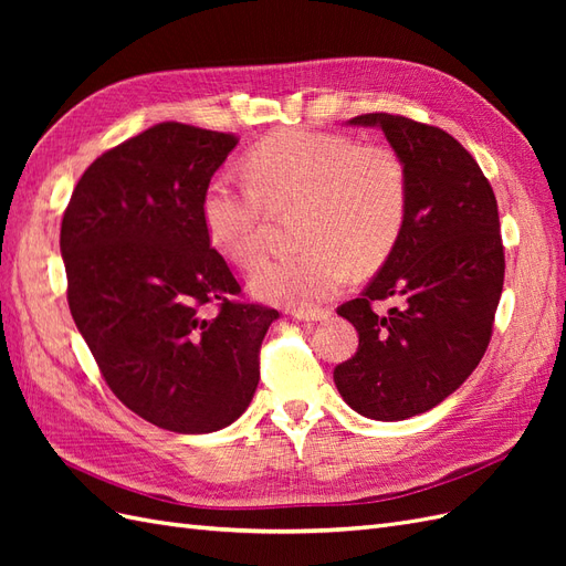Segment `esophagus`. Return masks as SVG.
Returning a JSON list of instances; mask_svg holds the SVG:
<instances>
[{
  "instance_id": "obj_1",
  "label": "esophagus",
  "mask_w": 566,
  "mask_h": 566,
  "mask_svg": "<svg viewBox=\"0 0 566 566\" xmlns=\"http://www.w3.org/2000/svg\"><path fill=\"white\" fill-rule=\"evenodd\" d=\"M295 316L306 323H318V321H328L331 312L328 310H295Z\"/></svg>"
}]
</instances>
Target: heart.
<instances>
[{
    "mask_svg": "<svg viewBox=\"0 0 566 566\" xmlns=\"http://www.w3.org/2000/svg\"><path fill=\"white\" fill-rule=\"evenodd\" d=\"M248 179H212L200 219L210 245L231 264L248 266L262 252L269 210H306L302 248L310 252L266 260L250 273V287L271 302L304 306L335 297L349 266L378 269L403 229L408 177L389 146L285 132L252 153Z\"/></svg>",
    "mask_w": 566,
    "mask_h": 566,
    "instance_id": "heart-1",
    "label": "heart"
}]
</instances>
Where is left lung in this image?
I'll list each match as a JSON object with an SVG mask.
<instances>
[{"label":"left lung","mask_w":566,"mask_h":566,"mask_svg":"<svg viewBox=\"0 0 566 566\" xmlns=\"http://www.w3.org/2000/svg\"><path fill=\"white\" fill-rule=\"evenodd\" d=\"M347 125L387 136L406 167L408 210L378 276L337 306L358 349L333 380L358 416L394 422L439 406L482 361L505 276L499 202L476 160L443 129L389 113ZM389 296L402 306L378 317L369 304Z\"/></svg>","instance_id":"obj_1"}]
</instances>
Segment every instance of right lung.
Here are the masks:
<instances>
[{
	"label": "right lung",
	"instance_id": "add662e5",
	"mask_svg": "<svg viewBox=\"0 0 566 566\" xmlns=\"http://www.w3.org/2000/svg\"><path fill=\"white\" fill-rule=\"evenodd\" d=\"M235 144L181 123L150 127L87 167L61 224L67 304L101 375L136 416L179 434L245 413L279 318L235 302L241 285L202 229V196Z\"/></svg>",
	"mask_w": 566,
	"mask_h": 566
}]
</instances>
